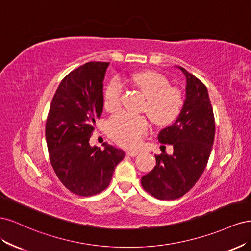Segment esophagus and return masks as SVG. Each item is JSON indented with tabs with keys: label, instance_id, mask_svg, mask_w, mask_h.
Here are the masks:
<instances>
[{
	"label": "esophagus",
	"instance_id": "34e87169",
	"mask_svg": "<svg viewBox=\"0 0 251 251\" xmlns=\"http://www.w3.org/2000/svg\"><path fill=\"white\" fill-rule=\"evenodd\" d=\"M126 154L130 157H136L137 155H139V151H127Z\"/></svg>",
	"mask_w": 251,
	"mask_h": 251
}]
</instances>
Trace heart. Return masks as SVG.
<instances>
[{
	"mask_svg": "<svg viewBox=\"0 0 251 251\" xmlns=\"http://www.w3.org/2000/svg\"><path fill=\"white\" fill-rule=\"evenodd\" d=\"M132 81L146 96L142 112L147 113L151 123L159 126H169L178 118L184 107L185 94L179 87L171 86L168 77L156 71L144 70L132 75ZM124 83L114 77L105 88L103 107L109 112H116L121 107ZM148 120L143 115L119 113L108 121V133L117 143L126 148H135L148 132Z\"/></svg>",
	"mask_w": 251,
	"mask_h": 251,
	"instance_id": "heart-1",
	"label": "heart"
}]
</instances>
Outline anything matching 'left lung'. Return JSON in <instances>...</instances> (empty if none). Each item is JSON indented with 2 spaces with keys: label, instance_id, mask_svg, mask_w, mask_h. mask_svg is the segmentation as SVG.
I'll list each match as a JSON object with an SVG mask.
<instances>
[{
  "label": "left lung",
  "instance_id": "1",
  "mask_svg": "<svg viewBox=\"0 0 251 251\" xmlns=\"http://www.w3.org/2000/svg\"><path fill=\"white\" fill-rule=\"evenodd\" d=\"M186 77L184 107L175 123L159 133L158 140L174 147L173 155H155L156 166L141 178V185L160 200L185 195L206 168L215 139V116L207 89L195 75L179 67Z\"/></svg>",
  "mask_w": 251,
  "mask_h": 251
}]
</instances>
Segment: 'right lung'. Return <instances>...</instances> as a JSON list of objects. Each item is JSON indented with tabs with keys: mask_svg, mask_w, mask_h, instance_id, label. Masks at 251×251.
Returning a JSON list of instances; mask_svg holds the SVG:
<instances>
[{
	"mask_svg": "<svg viewBox=\"0 0 251 251\" xmlns=\"http://www.w3.org/2000/svg\"><path fill=\"white\" fill-rule=\"evenodd\" d=\"M110 63L90 62L67 74L52 98L46 121V141L53 170L75 195L89 197L110 184L125 151L89 140L103 107L102 81Z\"/></svg>",
	"mask_w": 251,
	"mask_h": 251,
	"instance_id": "obj_1",
	"label": "right lung"
}]
</instances>
